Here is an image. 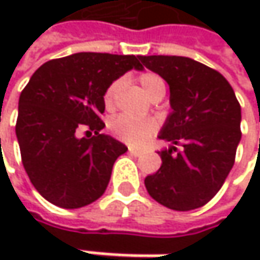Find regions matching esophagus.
I'll use <instances>...</instances> for the list:
<instances>
[{"label": "esophagus", "mask_w": 260, "mask_h": 260, "mask_svg": "<svg viewBox=\"0 0 260 260\" xmlns=\"http://www.w3.org/2000/svg\"><path fill=\"white\" fill-rule=\"evenodd\" d=\"M129 153H131V155H134V156H140V155H143L144 152H143L141 149H135V147H129Z\"/></svg>", "instance_id": "obj_1"}]
</instances>
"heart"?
Masks as SVG:
<instances>
[{
	"label": "heart",
	"mask_w": 260,
	"mask_h": 260,
	"mask_svg": "<svg viewBox=\"0 0 260 260\" xmlns=\"http://www.w3.org/2000/svg\"><path fill=\"white\" fill-rule=\"evenodd\" d=\"M138 82L143 88V91L150 98L155 99L158 96L166 94V82L159 75L153 72H144L138 77ZM123 88V79H114L104 93V102L107 108H113L119 93ZM111 132L122 141L132 144V146H141L144 144L158 129V125L152 119H132L128 116H119L111 120L110 123Z\"/></svg>",
	"instance_id": "1"
}]
</instances>
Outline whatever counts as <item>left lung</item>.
Returning <instances> with one entry per match:
<instances>
[{
  "instance_id": "1",
  "label": "left lung",
  "mask_w": 260,
  "mask_h": 260,
  "mask_svg": "<svg viewBox=\"0 0 260 260\" xmlns=\"http://www.w3.org/2000/svg\"><path fill=\"white\" fill-rule=\"evenodd\" d=\"M141 63L167 81L172 114L159 138V170L144 179L152 199L173 211L206 205L232 170L241 140V105L220 72L188 57L141 55ZM176 145H182L179 151Z\"/></svg>"
}]
</instances>
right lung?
Here are the masks:
<instances>
[{"instance_id": "right-lung-1", "label": "right lung", "mask_w": 260, "mask_h": 260, "mask_svg": "<svg viewBox=\"0 0 260 260\" xmlns=\"http://www.w3.org/2000/svg\"><path fill=\"white\" fill-rule=\"evenodd\" d=\"M141 55L78 52L49 60L19 96L16 137L22 164L34 188L55 206L77 209L107 189L116 159L128 147L101 134L104 93ZM81 129L90 138L79 139Z\"/></svg>"}]
</instances>
